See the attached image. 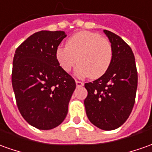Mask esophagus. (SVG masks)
Here are the masks:
<instances>
[{
  "mask_svg": "<svg viewBox=\"0 0 152 152\" xmlns=\"http://www.w3.org/2000/svg\"><path fill=\"white\" fill-rule=\"evenodd\" d=\"M76 86L77 87H81L84 86L83 82H81V81H79V80H76Z\"/></svg>",
  "mask_w": 152,
  "mask_h": 152,
  "instance_id": "esophagus-1",
  "label": "esophagus"
}]
</instances>
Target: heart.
<instances>
[{
	"mask_svg": "<svg viewBox=\"0 0 152 152\" xmlns=\"http://www.w3.org/2000/svg\"><path fill=\"white\" fill-rule=\"evenodd\" d=\"M55 58L66 72H71L78 61L76 76L97 79L109 70L113 60V48L108 39L97 33L80 31L66 40V46L56 48Z\"/></svg>",
	"mask_w": 152,
	"mask_h": 152,
	"instance_id": "b5f03b06",
	"label": "heart"
}]
</instances>
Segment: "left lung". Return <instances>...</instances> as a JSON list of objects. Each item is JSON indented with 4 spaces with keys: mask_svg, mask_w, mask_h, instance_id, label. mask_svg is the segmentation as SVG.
I'll return each mask as SVG.
<instances>
[{
    "mask_svg": "<svg viewBox=\"0 0 152 152\" xmlns=\"http://www.w3.org/2000/svg\"><path fill=\"white\" fill-rule=\"evenodd\" d=\"M113 48V60L107 72L85 84L86 115L97 128L110 131L126 122L135 103L137 72L131 48L119 36L104 30Z\"/></svg>",
    "mask_w": 152,
    "mask_h": 152,
    "instance_id": "8db88e82",
    "label": "left lung"
}]
</instances>
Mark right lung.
<instances>
[{
	"mask_svg": "<svg viewBox=\"0 0 152 152\" xmlns=\"http://www.w3.org/2000/svg\"><path fill=\"white\" fill-rule=\"evenodd\" d=\"M64 31L37 32L17 48L13 59L12 86L18 109L28 124L49 130L64 121L75 80L58 65L55 51Z\"/></svg>",
	"mask_w": 152,
	"mask_h": 152,
	"instance_id": "1",
	"label": "right lung"
}]
</instances>
